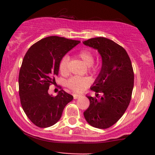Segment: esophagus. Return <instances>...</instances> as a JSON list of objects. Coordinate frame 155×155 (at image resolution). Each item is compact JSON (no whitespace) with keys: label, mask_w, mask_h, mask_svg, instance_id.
<instances>
[{"label":"esophagus","mask_w":155,"mask_h":155,"mask_svg":"<svg viewBox=\"0 0 155 155\" xmlns=\"http://www.w3.org/2000/svg\"><path fill=\"white\" fill-rule=\"evenodd\" d=\"M73 98H74V99H78V98L82 96V95L77 94H73Z\"/></svg>","instance_id":"1"}]
</instances>
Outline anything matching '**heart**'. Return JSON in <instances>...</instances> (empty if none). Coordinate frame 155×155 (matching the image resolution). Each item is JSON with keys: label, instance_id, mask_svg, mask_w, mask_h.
<instances>
[{"label": "heart", "instance_id": "heart-1", "mask_svg": "<svg viewBox=\"0 0 155 155\" xmlns=\"http://www.w3.org/2000/svg\"><path fill=\"white\" fill-rule=\"evenodd\" d=\"M77 57L80 58L85 64L90 66V70L93 72H98L101 69V66L98 64H94V56L91 50L84 48L80 50L77 53ZM69 61L70 58L68 55H64L58 64L59 71L61 74L66 75L69 72ZM92 83V79L88 76H72L66 82V85L70 90L75 92H82L85 91L91 84Z\"/></svg>", "mask_w": 155, "mask_h": 155}]
</instances>
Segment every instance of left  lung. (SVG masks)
Instances as JSON below:
<instances>
[{"label":"left lung","instance_id":"left-lung-1","mask_svg":"<svg viewBox=\"0 0 155 155\" xmlns=\"http://www.w3.org/2000/svg\"><path fill=\"white\" fill-rule=\"evenodd\" d=\"M83 43L97 49L102 57L101 73L91 87L96 97L87 96L90 105L84 116L91 126L107 129L121 118L130 102L134 82L132 64L126 50L109 39L96 37Z\"/></svg>","mask_w":155,"mask_h":155}]
</instances>
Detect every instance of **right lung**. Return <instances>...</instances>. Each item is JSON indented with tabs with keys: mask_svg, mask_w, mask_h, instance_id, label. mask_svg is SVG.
<instances>
[{
	"mask_svg": "<svg viewBox=\"0 0 155 155\" xmlns=\"http://www.w3.org/2000/svg\"><path fill=\"white\" fill-rule=\"evenodd\" d=\"M79 40L51 36L37 42L26 52L18 76L21 107L31 122L39 127L57 123L64 109L73 97L64 90L51 96L48 90L55 82L61 59Z\"/></svg>",
	"mask_w": 155,
	"mask_h": 155,
	"instance_id": "1",
	"label": "right lung"
}]
</instances>
